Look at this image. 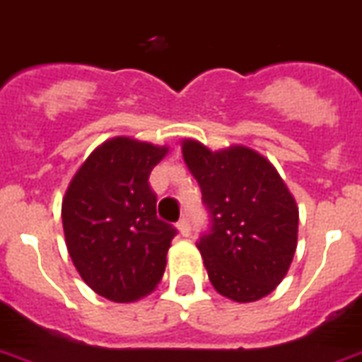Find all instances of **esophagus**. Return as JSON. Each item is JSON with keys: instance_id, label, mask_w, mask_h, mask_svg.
<instances>
[{"instance_id": "34e87169", "label": "esophagus", "mask_w": 362, "mask_h": 362, "mask_svg": "<svg viewBox=\"0 0 362 362\" xmlns=\"http://www.w3.org/2000/svg\"><path fill=\"white\" fill-rule=\"evenodd\" d=\"M176 227H178V230H180L182 236H189L191 227H189V219H187L186 216L180 217V221L176 223Z\"/></svg>"}]
</instances>
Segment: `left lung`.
I'll use <instances>...</instances> for the list:
<instances>
[{"instance_id": "obj_1", "label": "left lung", "mask_w": 362, "mask_h": 362, "mask_svg": "<svg viewBox=\"0 0 362 362\" xmlns=\"http://www.w3.org/2000/svg\"><path fill=\"white\" fill-rule=\"evenodd\" d=\"M182 154L210 214L197 242L210 283L238 303L272 293L292 264L299 221L277 169L247 146L211 152L187 139Z\"/></svg>"}]
</instances>
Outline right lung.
I'll return each instance as SVG.
<instances>
[{
  "label": "right lung",
  "instance_id": "right-lung-1",
  "mask_svg": "<svg viewBox=\"0 0 362 362\" xmlns=\"http://www.w3.org/2000/svg\"><path fill=\"white\" fill-rule=\"evenodd\" d=\"M165 154V146L115 137L85 160L64 193L66 249L102 298L130 303L163 277L176 228L156 216L148 176Z\"/></svg>",
  "mask_w": 362,
  "mask_h": 362
}]
</instances>
